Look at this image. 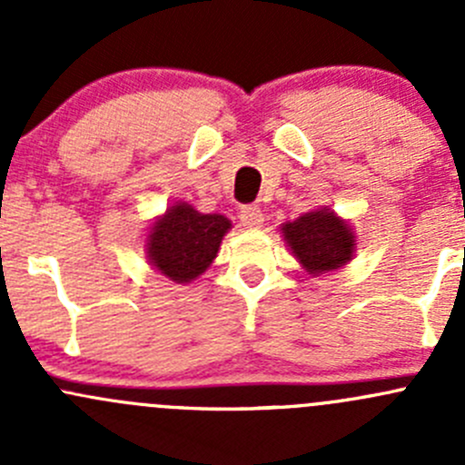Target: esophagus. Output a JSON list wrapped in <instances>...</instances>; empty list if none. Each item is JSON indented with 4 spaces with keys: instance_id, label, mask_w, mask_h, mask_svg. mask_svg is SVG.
<instances>
[{
    "instance_id": "obj_1",
    "label": "esophagus",
    "mask_w": 465,
    "mask_h": 465,
    "mask_svg": "<svg viewBox=\"0 0 465 465\" xmlns=\"http://www.w3.org/2000/svg\"><path fill=\"white\" fill-rule=\"evenodd\" d=\"M238 218H241V224L245 229H259L262 227V223H265V215H262V211L256 204L242 206Z\"/></svg>"
}]
</instances>
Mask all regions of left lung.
I'll return each mask as SVG.
<instances>
[{
  "label": "left lung",
  "instance_id": "1",
  "mask_svg": "<svg viewBox=\"0 0 465 465\" xmlns=\"http://www.w3.org/2000/svg\"><path fill=\"white\" fill-rule=\"evenodd\" d=\"M279 232L294 259L312 279L346 267L358 250L353 224L331 206L308 211L297 220H285Z\"/></svg>",
  "mask_w": 465,
  "mask_h": 465
}]
</instances>
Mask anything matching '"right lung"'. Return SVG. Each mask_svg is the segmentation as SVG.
I'll return each mask as SVG.
<instances>
[{
    "label": "right lung",
    "mask_w": 465,
    "mask_h": 465,
    "mask_svg": "<svg viewBox=\"0 0 465 465\" xmlns=\"http://www.w3.org/2000/svg\"><path fill=\"white\" fill-rule=\"evenodd\" d=\"M232 220L220 213H200L189 203H173L150 223L143 241L145 259L173 283H191L218 256Z\"/></svg>",
    "instance_id": "1"
}]
</instances>
